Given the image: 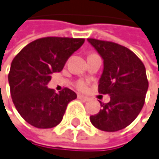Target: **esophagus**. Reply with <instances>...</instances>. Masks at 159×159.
Here are the masks:
<instances>
[{
    "label": "esophagus",
    "mask_w": 159,
    "mask_h": 159,
    "mask_svg": "<svg viewBox=\"0 0 159 159\" xmlns=\"http://www.w3.org/2000/svg\"><path fill=\"white\" fill-rule=\"evenodd\" d=\"M77 98H78V99H80V100H82V101H88V100L89 99V97L84 96V95H81V94H78V95H77Z\"/></svg>",
    "instance_id": "34e87169"
}]
</instances>
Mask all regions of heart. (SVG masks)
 Segmentation results:
<instances>
[{
    "label": "heart",
    "mask_w": 159,
    "mask_h": 159,
    "mask_svg": "<svg viewBox=\"0 0 159 159\" xmlns=\"http://www.w3.org/2000/svg\"><path fill=\"white\" fill-rule=\"evenodd\" d=\"M75 87L78 90H80V91H85L87 89V83L83 80H79L76 82L75 84Z\"/></svg>",
    "instance_id": "heart-1"
}]
</instances>
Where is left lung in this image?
<instances>
[{
  "label": "left lung",
  "instance_id": "left-lung-1",
  "mask_svg": "<svg viewBox=\"0 0 159 159\" xmlns=\"http://www.w3.org/2000/svg\"><path fill=\"white\" fill-rule=\"evenodd\" d=\"M104 59V70L98 91L110 96L107 104L100 102L99 113L90 116L93 125L107 132L128 126L141 111L148 89L142 61L128 48L111 41L88 39Z\"/></svg>",
  "mask_w": 159,
  "mask_h": 159
}]
</instances>
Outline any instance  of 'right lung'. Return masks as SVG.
<instances>
[{"label": "right lung", "mask_w": 159, "mask_h": 159, "mask_svg": "<svg viewBox=\"0 0 159 159\" xmlns=\"http://www.w3.org/2000/svg\"><path fill=\"white\" fill-rule=\"evenodd\" d=\"M84 39L47 37L26 45L11 63L8 81L12 101L20 115L37 128H52L63 119L68 104L76 99L71 89L59 93L46 86L52 72L63 70Z\"/></svg>", "instance_id": "right-lung-1"}]
</instances>
